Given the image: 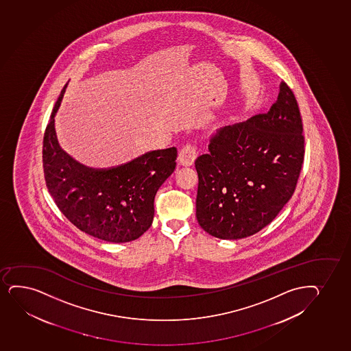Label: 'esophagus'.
Segmentation results:
<instances>
[{"mask_svg":"<svg viewBox=\"0 0 351 351\" xmlns=\"http://www.w3.org/2000/svg\"><path fill=\"white\" fill-rule=\"evenodd\" d=\"M197 146L192 143H187L179 152V160L182 165L190 166L193 164L195 158H197Z\"/></svg>","mask_w":351,"mask_h":351,"instance_id":"esophagus-1","label":"esophagus"}]
</instances>
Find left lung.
Instances as JSON below:
<instances>
[{
    "instance_id": "left-lung-1",
    "label": "left lung",
    "mask_w": 351,
    "mask_h": 351,
    "mask_svg": "<svg viewBox=\"0 0 351 351\" xmlns=\"http://www.w3.org/2000/svg\"><path fill=\"white\" fill-rule=\"evenodd\" d=\"M302 132L298 101L286 83L268 112L217 130L208 154L195 159L202 230L237 240L273 221L296 189L306 149Z\"/></svg>"
}]
</instances>
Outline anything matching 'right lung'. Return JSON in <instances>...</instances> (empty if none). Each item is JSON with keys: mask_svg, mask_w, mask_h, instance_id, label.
<instances>
[{"mask_svg": "<svg viewBox=\"0 0 351 351\" xmlns=\"http://www.w3.org/2000/svg\"><path fill=\"white\" fill-rule=\"evenodd\" d=\"M65 88L53 106L43 137L45 185L57 207L78 230L104 241L129 242L149 230L154 197L173 173L177 149L143 154L124 165L91 169L77 162L57 143L55 114Z\"/></svg>", "mask_w": 351, "mask_h": 351, "instance_id": "1", "label": "right lung"}]
</instances>
